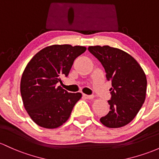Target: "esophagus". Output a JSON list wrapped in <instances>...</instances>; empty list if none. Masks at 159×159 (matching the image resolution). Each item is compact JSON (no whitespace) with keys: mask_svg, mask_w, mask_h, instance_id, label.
Returning a JSON list of instances; mask_svg holds the SVG:
<instances>
[{"mask_svg":"<svg viewBox=\"0 0 159 159\" xmlns=\"http://www.w3.org/2000/svg\"><path fill=\"white\" fill-rule=\"evenodd\" d=\"M83 96L85 98H86V99H93V95H86V94H83Z\"/></svg>","mask_w":159,"mask_h":159,"instance_id":"1","label":"esophagus"}]
</instances>
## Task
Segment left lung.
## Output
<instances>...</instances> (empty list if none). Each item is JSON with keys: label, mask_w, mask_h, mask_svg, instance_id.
<instances>
[{"label": "left lung", "mask_w": 159, "mask_h": 159, "mask_svg": "<svg viewBox=\"0 0 159 159\" xmlns=\"http://www.w3.org/2000/svg\"><path fill=\"white\" fill-rule=\"evenodd\" d=\"M89 52L103 66L110 89V111L101 117L102 124L109 128L124 127L134 120L145 102L147 80L137 61L127 52L105 46H89Z\"/></svg>", "instance_id": "1"}]
</instances>
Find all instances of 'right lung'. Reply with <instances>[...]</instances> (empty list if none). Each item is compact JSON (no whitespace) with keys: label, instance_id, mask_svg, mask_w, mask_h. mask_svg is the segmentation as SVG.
Instances as JSON below:
<instances>
[{"label":"right lung","instance_id":"add662e5","mask_svg":"<svg viewBox=\"0 0 159 159\" xmlns=\"http://www.w3.org/2000/svg\"><path fill=\"white\" fill-rule=\"evenodd\" d=\"M86 48L54 45L37 53L27 64L20 83L23 105L32 120L40 127L54 129L68 120L80 93H70L57 84L67 76L74 60Z\"/></svg>","mask_w":159,"mask_h":159}]
</instances>
